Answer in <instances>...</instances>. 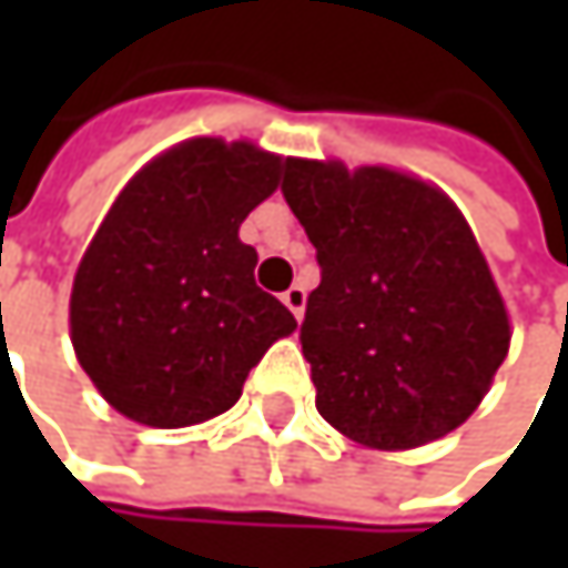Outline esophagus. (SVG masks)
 <instances>
[{"instance_id":"esophagus-1","label":"esophagus","mask_w":568,"mask_h":568,"mask_svg":"<svg viewBox=\"0 0 568 568\" xmlns=\"http://www.w3.org/2000/svg\"><path fill=\"white\" fill-rule=\"evenodd\" d=\"M283 302L288 305V312L295 318H302V312H305V288L302 285H288L283 292Z\"/></svg>"}]
</instances>
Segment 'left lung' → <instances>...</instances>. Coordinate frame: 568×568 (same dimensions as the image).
<instances>
[{
	"instance_id": "1",
	"label": "left lung",
	"mask_w": 568,
	"mask_h": 568,
	"mask_svg": "<svg viewBox=\"0 0 568 568\" xmlns=\"http://www.w3.org/2000/svg\"><path fill=\"white\" fill-rule=\"evenodd\" d=\"M283 196L322 283L298 328L318 414L378 450L460 427L510 348V318L464 213L430 183L285 161Z\"/></svg>"
}]
</instances>
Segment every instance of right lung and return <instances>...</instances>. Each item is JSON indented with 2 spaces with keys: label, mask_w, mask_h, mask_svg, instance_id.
Instances as JSON below:
<instances>
[{
  "label": "right lung",
  "mask_w": 568,
  "mask_h": 568,
  "mask_svg": "<svg viewBox=\"0 0 568 568\" xmlns=\"http://www.w3.org/2000/svg\"><path fill=\"white\" fill-rule=\"evenodd\" d=\"M283 158L193 138L138 173L81 256L71 345L111 407L151 427L230 410L250 368L295 332L256 285L240 223L280 183Z\"/></svg>",
  "instance_id": "obj_1"
}]
</instances>
